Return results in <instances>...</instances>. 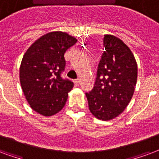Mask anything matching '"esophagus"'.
<instances>
[{"label":"esophagus","instance_id":"obj_1","mask_svg":"<svg viewBox=\"0 0 159 159\" xmlns=\"http://www.w3.org/2000/svg\"><path fill=\"white\" fill-rule=\"evenodd\" d=\"M80 82V80L79 79H77V80H75V84H76V85H79Z\"/></svg>","mask_w":159,"mask_h":159}]
</instances>
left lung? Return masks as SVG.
<instances>
[{"instance_id": "left-lung-1", "label": "left lung", "mask_w": 159, "mask_h": 159, "mask_svg": "<svg viewBox=\"0 0 159 159\" xmlns=\"http://www.w3.org/2000/svg\"><path fill=\"white\" fill-rule=\"evenodd\" d=\"M103 46L95 85L85 96L91 113L97 119L108 121L122 113L131 100L137 63L130 49L118 37L105 34Z\"/></svg>"}]
</instances>
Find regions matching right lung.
I'll return each instance as SVG.
<instances>
[{
  "mask_svg": "<svg viewBox=\"0 0 159 159\" xmlns=\"http://www.w3.org/2000/svg\"><path fill=\"white\" fill-rule=\"evenodd\" d=\"M77 39L61 31L39 38L24 53L19 80L30 107L43 116H52L65 106L74 83L61 77L65 68L64 53Z\"/></svg>",
  "mask_w": 159,
  "mask_h": 159,
  "instance_id": "add662e5",
  "label": "right lung"
}]
</instances>
